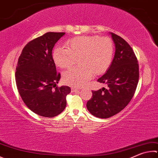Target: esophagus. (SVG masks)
<instances>
[{"label":"esophagus","mask_w":158,"mask_h":158,"mask_svg":"<svg viewBox=\"0 0 158 158\" xmlns=\"http://www.w3.org/2000/svg\"><path fill=\"white\" fill-rule=\"evenodd\" d=\"M71 90H72V91H73V92H77V91H79V89H78V88H73V87L71 88Z\"/></svg>","instance_id":"1"}]
</instances>
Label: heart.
<instances>
[{"label": "heart", "instance_id": "obj_1", "mask_svg": "<svg viewBox=\"0 0 158 158\" xmlns=\"http://www.w3.org/2000/svg\"><path fill=\"white\" fill-rule=\"evenodd\" d=\"M66 48L58 46L54 50L55 64L68 68L78 59L79 65L70 68L63 74L65 84L81 87L92 78L93 73L101 74L110 66L114 54L113 41L108 36H84L68 41Z\"/></svg>", "mask_w": 158, "mask_h": 158}]
</instances>
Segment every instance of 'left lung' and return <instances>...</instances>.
Wrapping results in <instances>:
<instances>
[{"label": "left lung", "instance_id": "8db88e82", "mask_svg": "<svg viewBox=\"0 0 158 158\" xmlns=\"http://www.w3.org/2000/svg\"><path fill=\"white\" fill-rule=\"evenodd\" d=\"M115 45V52L110 66L97 79L105 83L103 88L93 92L86 106L88 111L99 118H108L122 110L135 92L139 80V65L132 48L122 37L110 33Z\"/></svg>", "mask_w": 158, "mask_h": 158}]
</instances>
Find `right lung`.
<instances>
[{
	"label": "right lung",
	"instance_id": "1",
	"mask_svg": "<svg viewBox=\"0 0 158 158\" xmlns=\"http://www.w3.org/2000/svg\"><path fill=\"white\" fill-rule=\"evenodd\" d=\"M65 32H47L25 45L15 73L16 86L23 101L38 115L54 117L66 106L69 86L57 87L61 78L52 55L54 44Z\"/></svg>",
	"mask_w": 158,
	"mask_h": 158
}]
</instances>
